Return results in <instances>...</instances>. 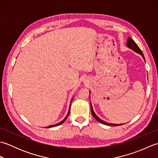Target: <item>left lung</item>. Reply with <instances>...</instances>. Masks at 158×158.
<instances>
[{
    "instance_id": "1",
    "label": "left lung",
    "mask_w": 158,
    "mask_h": 158,
    "mask_svg": "<svg viewBox=\"0 0 158 158\" xmlns=\"http://www.w3.org/2000/svg\"><path fill=\"white\" fill-rule=\"evenodd\" d=\"M126 45H127V47H128L129 48L133 49L134 51L137 52V53H139V54L141 55V56H143V58L144 59H145V58H144V56H143V53L142 51H141V50H140V49L139 48V46L137 45L135 41H134L132 39L128 37V39H127V40ZM91 112H92V114L93 117H94V118H95L97 121H98V122H99L100 123H102V124H105V125H108V126H119V125H122V124H119V125H118V124H112V123H106V122H104L103 120L100 119L99 118V117H98V116H97V115H96V114L94 113V110H93V109H92V105H91Z\"/></svg>"
}]
</instances>
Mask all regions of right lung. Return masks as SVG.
Wrapping results in <instances>:
<instances>
[{"label":"right lung","mask_w":158,"mask_h":158,"mask_svg":"<svg viewBox=\"0 0 158 158\" xmlns=\"http://www.w3.org/2000/svg\"><path fill=\"white\" fill-rule=\"evenodd\" d=\"M69 113H70V109H69V110L68 115H66V117H65V119H64V120H62L61 122H60V123H57V124H55V125L49 126H48V127H55V126H59V125H61V124H62V123H63L64 122H65V121H66V119H67V117H69Z\"/></svg>","instance_id":"add662e5"}]
</instances>
